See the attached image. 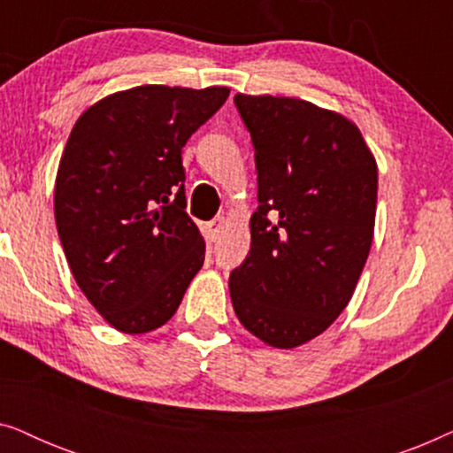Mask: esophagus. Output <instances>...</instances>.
Listing matches in <instances>:
<instances>
[{
  "label": "esophagus",
  "mask_w": 453,
  "mask_h": 453,
  "mask_svg": "<svg viewBox=\"0 0 453 453\" xmlns=\"http://www.w3.org/2000/svg\"><path fill=\"white\" fill-rule=\"evenodd\" d=\"M225 226H226V219L225 216H216L214 220H210L208 222V234H210V239L212 241H216L222 234V231H225Z\"/></svg>",
  "instance_id": "obj_1"
}]
</instances>
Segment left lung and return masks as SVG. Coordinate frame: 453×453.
Returning a JSON list of instances; mask_svg holds the SVG:
<instances>
[{
  "mask_svg": "<svg viewBox=\"0 0 453 453\" xmlns=\"http://www.w3.org/2000/svg\"><path fill=\"white\" fill-rule=\"evenodd\" d=\"M256 148L251 247L231 272L253 336L295 349L349 305L373 241L377 165L355 123L288 96H234Z\"/></svg>",
  "mask_w": 453,
  "mask_h": 453,
  "instance_id": "obj_1",
  "label": "left lung"
}]
</instances>
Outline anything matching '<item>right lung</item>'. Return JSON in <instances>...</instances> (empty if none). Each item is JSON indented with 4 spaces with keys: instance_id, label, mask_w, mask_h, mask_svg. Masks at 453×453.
Masks as SVG:
<instances>
[{
    "instance_id": "add662e5",
    "label": "right lung",
    "mask_w": 453,
    "mask_h": 453,
    "mask_svg": "<svg viewBox=\"0 0 453 453\" xmlns=\"http://www.w3.org/2000/svg\"><path fill=\"white\" fill-rule=\"evenodd\" d=\"M228 92L135 86L86 109L67 138L55 222L78 287L115 330L166 324L203 265L181 148Z\"/></svg>"
}]
</instances>
